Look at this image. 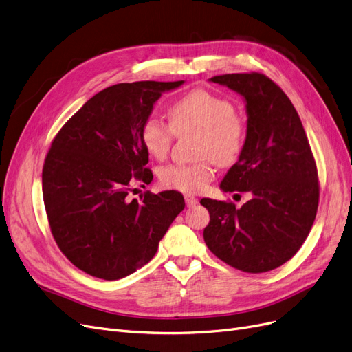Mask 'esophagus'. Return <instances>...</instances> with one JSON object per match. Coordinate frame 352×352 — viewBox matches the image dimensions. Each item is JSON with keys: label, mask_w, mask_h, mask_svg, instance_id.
I'll list each match as a JSON object with an SVG mask.
<instances>
[{"label": "esophagus", "mask_w": 352, "mask_h": 352, "mask_svg": "<svg viewBox=\"0 0 352 352\" xmlns=\"http://www.w3.org/2000/svg\"><path fill=\"white\" fill-rule=\"evenodd\" d=\"M186 204H187V207H194L196 206L197 203H199V200L194 197V196H190V194H186Z\"/></svg>", "instance_id": "esophagus-1"}]
</instances>
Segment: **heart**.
<instances>
[{"label": "heart", "instance_id": "b5f03b06", "mask_svg": "<svg viewBox=\"0 0 352 352\" xmlns=\"http://www.w3.org/2000/svg\"><path fill=\"white\" fill-rule=\"evenodd\" d=\"M169 126L158 117H148L140 127L143 148L156 160L171 149L174 135L196 133V164H169L160 169L158 177L166 188L183 192H200L214 178V162L230 165L243 149L245 126L232 102L206 89H192L178 98L168 110Z\"/></svg>", "mask_w": 352, "mask_h": 352}]
</instances>
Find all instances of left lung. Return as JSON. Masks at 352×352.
Masks as SVG:
<instances>
[{"label":"left lung","mask_w":352,"mask_h":352,"mask_svg":"<svg viewBox=\"0 0 352 352\" xmlns=\"http://www.w3.org/2000/svg\"><path fill=\"white\" fill-rule=\"evenodd\" d=\"M238 93L246 109V138L238 162L220 183L245 191L233 203L201 199L210 213L203 236L209 250L245 272L271 271L300 250L319 203L318 169L290 98L263 74H226L209 80Z\"/></svg>","instance_id":"8db88e82"}]
</instances>
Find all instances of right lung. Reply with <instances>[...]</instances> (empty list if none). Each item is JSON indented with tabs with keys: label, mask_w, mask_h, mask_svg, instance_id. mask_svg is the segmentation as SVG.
Here are the masks:
<instances>
[{
	"label": "right lung",
	"mask_w": 352,
	"mask_h": 352,
	"mask_svg": "<svg viewBox=\"0 0 352 352\" xmlns=\"http://www.w3.org/2000/svg\"><path fill=\"white\" fill-rule=\"evenodd\" d=\"M184 84H116L91 97L52 142L42 173L52 235L87 274L119 280L148 264L174 219L183 194L166 190L129 199L133 178L149 184V153L140 127L165 91Z\"/></svg>",
	"instance_id": "obj_1"
}]
</instances>
